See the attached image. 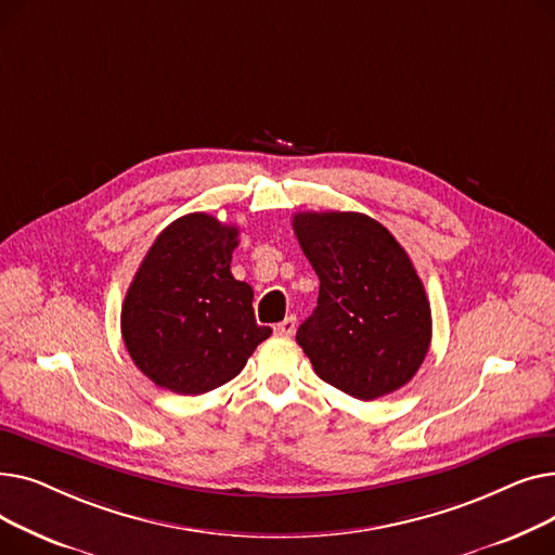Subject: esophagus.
Segmentation results:
<instances>
[{
	"mask_svg": "<svg viewBox=\"0 0 555 555\" xmlns=\"http://www.w3.org/2000/svg\"><path fill=\"white\" fill-rule=\"evenodd\" d=\"M295 331H297V317H295V314L285 317L283 322H279V324L274 326V335H279V337H293Z\"/></svg>",
	"mask_w": 555,
	"mask_h": 555,
	"instance_id": "1",
	"label": "esophagus"
}]
</instances>
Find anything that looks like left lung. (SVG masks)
<instances>
[{"mask_svg":"<svg viewBox=\"0 0 555 555\" xmlns=\"http://www.w3.org/2000/svg\"><path fill=\"white\" fill-rule=\"evenodd\" d=\"M297 241L319 276L297 344L339 391L375 400L412 380L431 341V310L410 256L380 222L353 211L295 214Z\"/></svg>","mask_w":555,"mask_h":555,"instance_id":"obj_1","label":"left lung"}]
</instances>
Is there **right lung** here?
<instances>
[{"label":"right lung","instance_id":"right-lung-1","mask_svg":"<svg viewBox=\"0 0 555 555\" xmlns=\"http://www.w3.org/2000/svg\"><path fill=\"white\" fill-rule=\"evenodd\" d=\"M241 229L207 214L170 222L141 260L121 308V335L137 369L180 396L236 377L272 335L254 319V289L231 274Z\"/></svg>","mask_w":555,"mask_h":555}]
</instances>
